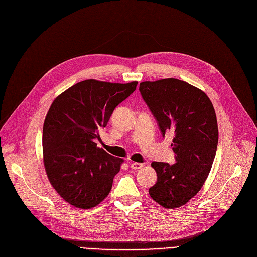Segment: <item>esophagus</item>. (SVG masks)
Segmentation results:
<instances>
[{
	"label": "esophagus",
	"instance_id": "esophagus-1",
	"mask_svg": "<svg viewBox=\"0 0 257 257\" xmlns=\"http://www.w3.org/2000/svg\"><path fill=\"white\" fill-rule=\"evenodd\" d=\"M130 167L132 168L133 170H137L140 169V168L144 167V164H140V163H130Z\"/></svg>",
	"mask_w": 257,
	"mask_h": 257
}]
</instances>
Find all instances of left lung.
<instances>
[{
    "mask_svg": "<svg viewBox=\"0 0 257 257\" xmlns=\"http://www.w3.org/2000/svg\"><path fill=\"white\" fill-rule=\"evenodd\" d=\"M139 91L163 136L174 133L175 163L151 164L157 182L149 193L163 207L178 208L200 191L213 166L218 146L214 106L205 92L178 78L143 82Z\"/></svg>",
    "mask_w": 257,
    "mask_h": 257,
    "instance_id": "1",
    "label": "left lung"
}]
</instances>
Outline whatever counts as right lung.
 Instances as JSON below:
<instances>
[{"mask_svg":"<svg viewBox=\"0 0 257 257\" xmlns=\"http://www.w3.org/2000/svg\"><path fill=\"white\" fill-rule=\"evenodd\" d=\"M137 84L86 79L53 101L43 123L44 169L53 188L74 207L92 208L110 192L123 159L99 148L95 139Z\"/></svg>","mask_w":257,"mask_h":257,"instance_id":"obj_1","label":"right lung"}]
</instances>
